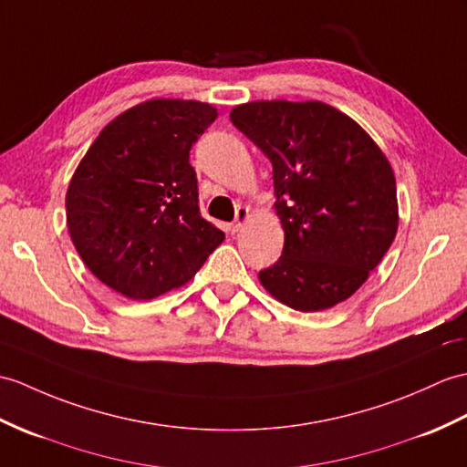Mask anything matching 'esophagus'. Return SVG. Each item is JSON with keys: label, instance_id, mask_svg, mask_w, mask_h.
I'll use <instances>...</instances> for the list:
<instances>
[{"label": "esophagus", "instance_id": "34e87169", "mask_svg": "<svg viewBox=\"0 0 467 467\" xmlns=\"http://www.w3.org/2000/svg\"><path fill=\"white\" fill-rule=\"evenodd\" d=\"M248 221V209L246 207H238L236 209V219H234V223L231 224V231L233 233H238L244 226V223Z\"/></svg>", "mask_w": 467, "mask_h": 467}]
</instances>
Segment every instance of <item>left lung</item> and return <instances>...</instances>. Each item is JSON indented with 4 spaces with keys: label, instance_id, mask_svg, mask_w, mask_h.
Returning a JSON list of instances; mask_svg holds the SVG:
<instances>
[{
    "label": "left lung",
    "instance_id": "1",
    "mask_svg": "<svg viewBox=\"0 0 467 467\" xmlns=\"http://www.w3.org/2000/svg\"><path fill=\"white\" fill-rule=\"evenodd\" d=\"M231 121L273 162L285 248L260 270V285L300 312L340 305L398 233L396 179L384 150L322 101H251L236 105Z\"/></svg>",
    "mask_w": 467,
    "mask_h": 467
}]
</instances>
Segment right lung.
<instances>
[{
	"label": "right lung",
	"mask_w": 467,
	"mask_h": 467,
	"mask_svg": "<svg viewBox=\"0 0 467 467\" xmlns=\"http://www.w3.org/2000/svg\"><path fill=\"white\" fill-rule=\"evenodd\" d=\"M211 103L149 99L117 115L75 169L67 231L85 266L131 300L181 288L224 241L199 211L189 150L214 119Z\"/></svg>",
	"instance_id": "1"
}]
</instances>
